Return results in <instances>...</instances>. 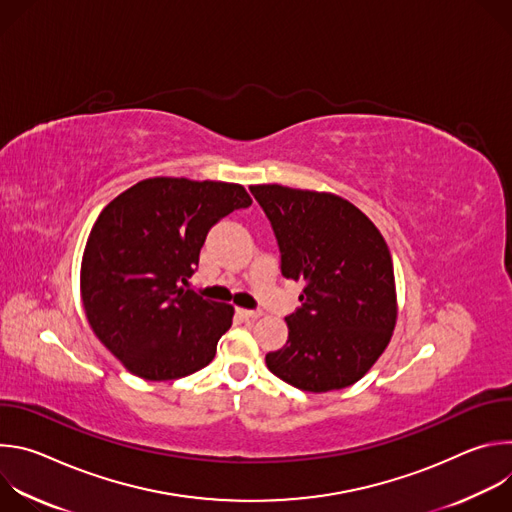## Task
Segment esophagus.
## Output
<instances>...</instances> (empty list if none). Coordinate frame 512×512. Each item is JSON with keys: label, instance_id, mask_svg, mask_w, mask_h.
I'll list each match as a JSON object with an SVG mask.
<instances>
[{"label": "esophagus", "instance_id": "esophagus-1", "mask_svg": "<svg viewBox=\"0 0 512 512\" xmlns=\"http://www.w3.org/2000/svg\"><path fill=\"white\" fill-rule=\"evenodd\" d=\"M237 314H239L241 318H247V320H257V318L263 316L261 310H245V308H239Z\"/></svg>", "mask_w": 512, "mask_h": 512}]
</instances>
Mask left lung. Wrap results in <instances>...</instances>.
Listing matches in <instances>:
<instances>
[{
    "mask_svg": "<svg viewBox=\"0 0 512 512\" xmlns=\"http://www.w3.org/2000/svg\"><path fill=\"white\" fill-rule=\"evenodd\" d=\"M273 227L281 273L304 281L285 318L287 342L265 356L291 387L326 393L354 385L385 352L397 324L389 247L352 202L279 184L249 186Z\"/></svg>",
    "mask_w": 512,
    "mask_h": 512,
    "instance_id": "1",
    "label": "left lung"
}]
</instances>
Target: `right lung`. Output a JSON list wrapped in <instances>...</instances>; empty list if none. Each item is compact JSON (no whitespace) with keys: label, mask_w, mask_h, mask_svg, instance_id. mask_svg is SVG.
<instances>
[{"label":"right lung","mask_w":512,"mask_h":512,"mask_svg":"<svg viewBox=\"0 0 512 512\" xmlns=\"http://www.w3.org/2000/svg\"><path fill=\"white\" fill-rule=\"evenodd\" d=\"M251 196L241 184L148 178L99 214L81 263V298L95 336L145 381H174L214 358L231 304L180 285L196 271L212 225Z\"/></svg>","instance_id":"obj_1"}]
</instances>
